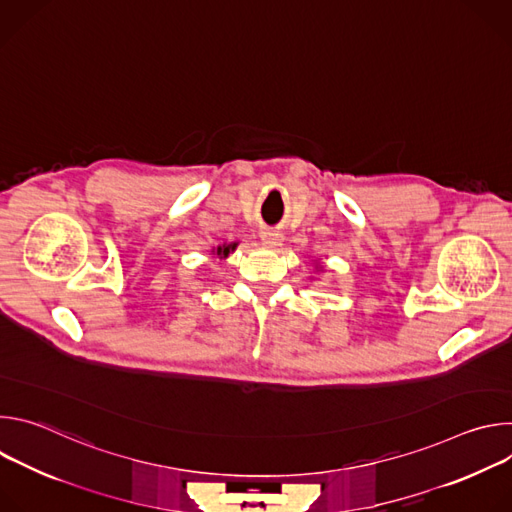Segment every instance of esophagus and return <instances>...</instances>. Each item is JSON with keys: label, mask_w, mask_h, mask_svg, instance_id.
Wrapping results in <instances>:
<instances>
[{"label": "esophagus", "mask_w": 512, "mask_h": 512, "mask_svg": "<svg viewBox=\"0 0 512 512\" xmlns=\"http://www.w3.org/2000/svg\"><path fill=\"white\" fill-rule=\"evenodd\" d=\"M261 241H263V245H265V247L275 249V247H279V245H281L283 237H281L279 233H275V231H263V233H261Z\"/></svg>", "instance_id": "1"}]
</instances>
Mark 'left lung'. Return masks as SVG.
<instances>
[{
	"label": "left lung",
	"mask_w": 512,
	"mask_h": 512,
	"mask_svg": "<svg viewBox=\"0 0 512 512\" xmlns=\"http://www.w3.org/2000/svg\"><path fill=\"white\" fill-rule=\"evenodd\" d=\"M322 269H324V267H322V263H318V261H316V271H322Z\"/></svg>",
	"instance_id": "1"
}]
</instances>
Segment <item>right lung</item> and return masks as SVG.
<instances>
[{
    "label": "right lung",
    "instance_id": "1",
    "mask_svg": "<svg viewBox=\"0 0 512 512\" xmlns=\"http://www.w3.org/2000/svg\"><path fill=\"white\" fill-rule=\"evenodd\" d=\"M239 247V243L237 241H233V243H223V245H218V247H212V255L214 257H218V259H227L231 253H235V249Z\"/></svg>",
    "mask_w": 512,
    "mask_h": 512
}]
</instances>
